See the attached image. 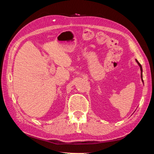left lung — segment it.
<instances>
[{
    "mask_svg": "<svg viewBox=\"0 0 154 154\" xmlns=\"http://www.w3.org/2000/svg\"><path fill=\"white\" fill-rule=\"evenodd\" d=\"M136 62L137 63V64H138V66H140V71H141V74H140V77H141V80H142V82H143V84H144V82H143V68H142V66L140 65V63L138 61H137V60H136Z\"/></svg>",
    "mask_w": 154,
    "mask_h": 154,
    "instance_id": "left-lung-1",
    "label": "left lung"
}]
</instances>
